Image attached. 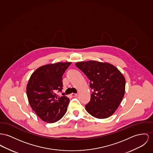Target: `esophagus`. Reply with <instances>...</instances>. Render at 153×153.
Wrapping results in <instances>:
<instances>
[{
	"mask_svg": "<svg viewBox=\"0 0 153 153\" xmlns=\"http://www.w3.org/2000/svg\"><path fill=\"white\" fill-rule=\"evenodd\" d=\"M71 96H72V97H77L78 94L77 93H72Z\"/></svg>",
	"mask_w": 153,
	"mask_h": 153,
	"instance_id": "obj_1",
	"label": "esophagus"
}]
</instances>
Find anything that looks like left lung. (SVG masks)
Segmentation results:
<instances>
[{"label": "left lung", "instance_id": "left-lung-1", "mask_svg": "<svg viewBox=\"0 0 153 153\" xmlns=\"http://www.w3.org/2000/svg\"><path fill=\"white\" fill-rule=\"evenodd\" d=\"M75 65L90 80L93 92L91 101L85 106L93 117L107 118L115 112L125 92V79L114 65L105 62L81 61Z\"/></svg>", "mask_w": 153, "mask_h": 153}]
</instances>
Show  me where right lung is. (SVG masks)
<instances>
[{"label":"right lung","mask_w":153,"mask_h":153,"mask_svg":"<svg viewBox=\"0 0 153 153\" xmlns=\"http://www.w3.org/2000/svg\"><path fill=\"white\" fill-rule=\"evenodd\" d=\"M71 62L42 65L33 72L27 85V95L33 111L45 122L54 123L65 115L70 99L57 97L62 89V76Z\"/></svg>","instance_id":"add662e5"}]
</instances>
